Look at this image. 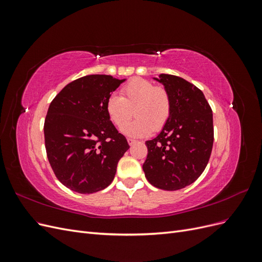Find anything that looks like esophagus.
Listing matches in <instances>:
<instances>
[{
	"label": "esophagus",
	"instance_id": "34e87169",
	"mask_svg": "<svg viewBox=\"0 0 262 262\" xmlns=\"http://www.w3.org/2000/svg\"><path fill=\"white\" fill-rule=\"evenodd\" d=\"M136 140H133V139H128V143H129V145H133L134 143H136Z\"/></svg>",
	"mask_w": 262,
	"mask_h": 262
}]
</instances>
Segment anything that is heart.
Masks as SVG:
<instances>
[{
    "mask_svg": "<svg viewBox=\"0 0 262 262\" xmlns=\"http://www.w3.org/2000/svg\"><path fill=\"white\" fill-rule=\"evenodd\" d=\"M106 112L118 129L122 130L132 116L136 120L124 129L132 137H145L161 131L171 114V99L168 91L143 78H133L121 89V97L109 96Z\"/></svg>",
    "mask_w": 262,
    "mask_h": 262,
    "instance_id": "b5f03b06",
    "label": "heart"
}]
</instances>
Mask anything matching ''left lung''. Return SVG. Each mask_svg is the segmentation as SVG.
<instances>
[{"label":"left lung","instance_id":"8db88e82","mask_svg":"<svg viewBox=\"0 0 262 262\" xmlns=\"http://www.w3.org/2000/svg\"><path fill=\"white\" fill-rule=\"evenodd\" d=\"M156 80L170 95L171 114L161 133L145 142L143 170L150 185L172 191L192 184L207 167L214 140L213 114L193 84L170 74Z\"/></svg>","mask_w":262,"mask_h":262}]
</instances>
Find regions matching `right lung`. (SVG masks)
Segmentation results:
<instances>
[{"mask_svg": "<svg viewBox=\"0 0 262 262\" xmlns=\"http://www.w3.org/2000/svg\"><path fill=\"white\" fill-rule=\"evenodd\" d=\"M124 80L86 75L53 98L45 119V145L55 177L80 193L112 184L117 165L129 149L106 112V101Z\"/></svg>", "mask_w": 262, "mask_h": 262, "instance_id": "right-lung-1", "label": "right lung"}]
</instances>
